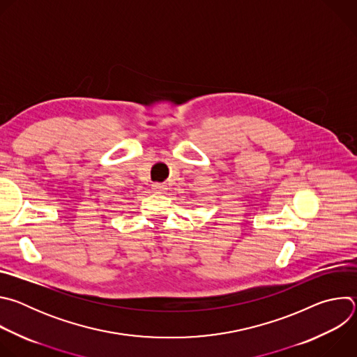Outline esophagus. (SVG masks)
I'll return each instance as SVG.
<instances>
[{"label": "esophagus", "instance_id": "1", "mask_svg": "<svg viewBox=\"0 0 357 357\" xmlns=\"http://www.w3.org/2000/svg\"><path fill=\"white\" fill-rule=\"evenodd\" d=\"M152 189H154V190H164L165 189V185L164 183H154V185H152Z\"/></svg>", "mask_w": 357, "mask_h": 357}]
</instances>
